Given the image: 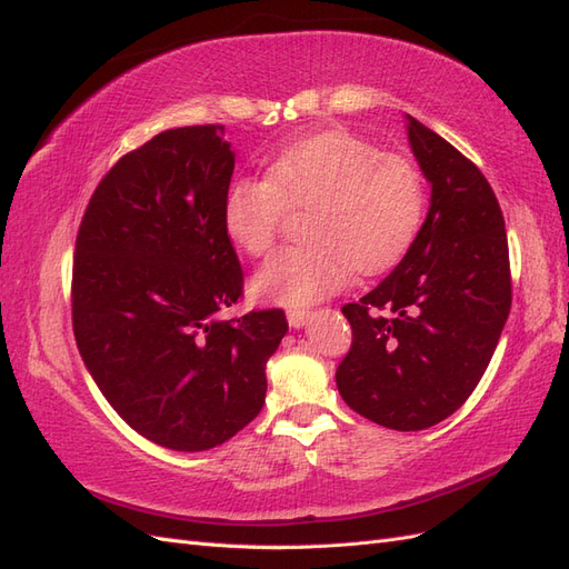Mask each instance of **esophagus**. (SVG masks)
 <instances>
[{"mask_svg":"<svg viewBox=\"0 0 569 569\" xmlns=\"http://www.w3.org/2000/svg\"><path fill=\"white\" fill-rule=\"evenodd\" d=\"M308 318H311V311H306V308H291V311H287V322L289 327H295V330L303 327Z\"/></svg>","mask_w":569,"mask_h":569,"instance_id":"1","label":"esophagus"}]
</instances>
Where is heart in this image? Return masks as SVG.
Segmentation results:
<instances>
[{
	"instance_id": "b5f03b06",
	"label": "heart",
	"mask_w": 569,
	"mask_h": 569,
	"mask_svg": "<svg viewBox=\"0 0 569 569\" xmlns=\"http://www.w3.org/2000/svg\"><path fill=\"white\" fill-rule=\"evenodd\" d=\"M289 206H311V239L284 247L256 272L253 295L301 308L351 280L393 266L416 239L425 213L418 168L363 137L330 128L284 147L268 176L237 178L222 201V228L249 256L266 253Z\"/></svg>"
}]
</instances>
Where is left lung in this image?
Listing matches in <instances>:
<instances>
[{
    "instance_id": "1",
    "label": "left lung",
    "mask_w": 569,
    "mask_h": 569,
    "mask_svg": "<svg viewBox=\"0 0 569 569\" xmlns=\"http://www.w3.org/2000/svg\"><path fill=\"white\" fill-rule=\"evenodd\" d=\"M408 142L432 184L418 237L387 278L341 308L353 330L337 368L341 399L377 425L418 432L479 385L510 313L501 206L481 170L420 120Z\"/></svg>"
}]
</instances>
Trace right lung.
I'll return each instance as SVG.
<instances>
[{"label":"right lung","mask_w":569,"mask_h":569,"mask_svg":"<svg viewBox=\"0 0 569 569\" xmlns=\"http://www.w3.org/2000/svg\"><path fill=\"white\" fill-rule=\"evenodd\" d=\"M234 153L222 126L159 132L99 182L73 258L84 368L134 432L209 451L266 403L280 308L222 320L244 274L222 228Z\"/></svg>","instance_id":"1"}]
</instances>
